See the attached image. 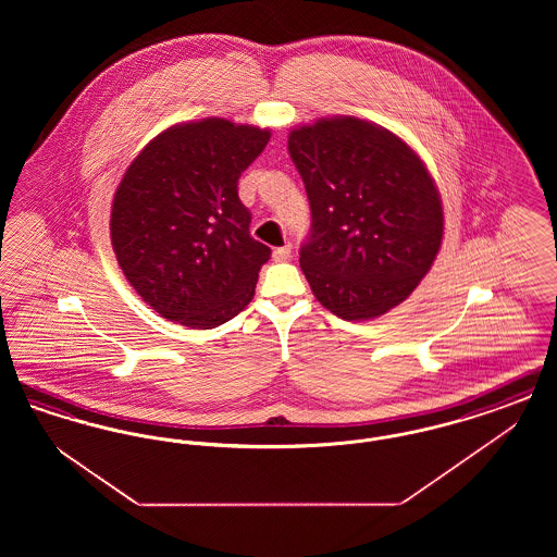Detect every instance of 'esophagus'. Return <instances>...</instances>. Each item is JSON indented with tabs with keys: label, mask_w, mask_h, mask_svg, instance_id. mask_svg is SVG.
Returning a JSON list of instances; mask_svg holds the SVG:
<instances>
[{
	"label": "esophagus",
	"mask_w": 557,
	"mask_h": 557,
	"mask_svg": "<svg viewBox=\"0 0 557 557\" xmlns=\"http://www.w3.org/2000/svg\"><path fill=\"white\" fill-rule=\"evenodd\" d=\"M292 255V244L290 242H286L284 246H280V248H275L273 250V261H277V263H282V261H288Z\"/></svg>",
	"instance_id": "esophagus-1"
}]
</instances>
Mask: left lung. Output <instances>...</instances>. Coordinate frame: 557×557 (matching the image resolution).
Segmentation results:
<instances>
[{
    "label": "left lung",
    "instance_id": "1",
    "mask_svg": "<svg viewBox=\"0 0 557 557\" xmlns=\"http://www.w3.org/2000/svg\"><path fill=\"white\" fill-rule=\"evenodd\" d=\"M288 152L311 205L300 269L338 318H380L418 288L443 242V205L422 159L355 116L292 129Z\"/></svg>",
    "mask_w": 557,
    "mask_h": 557
}]
</instances>
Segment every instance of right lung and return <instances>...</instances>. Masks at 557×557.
<instances>
[{"label":"right lung","instance_id":"1","mask_svg":"<svg viewBox=\"0 0 557 557\" xmlns=\"http://www.w3.org/2000/svg\"><path fill=\"white\" fill-rule=\"evenodd\" d=\"M269 137L214 116L169 127L129 164L110 238L133 290L160 318L211 330L252 300L271 250L250 236L238 180Z\"/></svg>","mask_w":557,"mask_h":557}]
</instances>
